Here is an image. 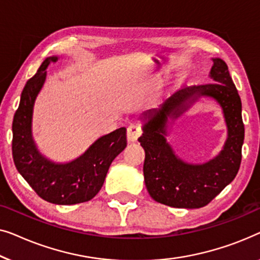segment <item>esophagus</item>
I'll use <instances>...</instances> for the list:
<instances>
[{"instance_id": "esophagus-1", "label": "esophagus", "mask_w": 260, "mask_h": 260, "mask_svg": "<svg viewBox=\"0 0 260 260\" xmlns=\"http://www.w3.org/2000/svg\"><path fill=\"white\" fill-rule=\"evenodd\" d=\"M141 135V129L137 123H132V125L127 128V140L128 142H135Z\"/></svg>"}]
</instances>
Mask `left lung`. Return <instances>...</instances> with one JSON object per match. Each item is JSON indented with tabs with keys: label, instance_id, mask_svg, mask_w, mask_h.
<instances>
[{
	"label": "left lung",
	"instance_id": "8db88e82",
	"mask_svg": "<svg viewBox=\"0 0 260 260\" xmlns=\"http://www.w3.org/2000/svg\"><path fill=\"white\" fill-rule=\"evenodd\" d=\"M211 83L179 90L158 109L141 113L145 149L144 178L149 196L155 202L178 208H199L214 199L238 173L244 144L241 100L229 73L228 64L212 57ZM202 98H212L224 115L228 137L221 152L205 163H188L181 159L167 137L175 119Z\"/></svg>",
	"mask_w": 260,
	"mask_h": 260
}]
</instances>
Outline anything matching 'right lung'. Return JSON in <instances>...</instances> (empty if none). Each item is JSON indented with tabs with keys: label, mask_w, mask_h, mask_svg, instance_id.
I'll list each match as a JSON object with an SVG mask.
<instances>
[{
	"label": "right lung",
	"mask_w": 260,
	"mask_h": 260,
	"mask_svg": "<svg viewBox=\"0 0 260 260\" xmlns=\"http://www.w3.org/2000/svg\"><path fill=\"white\" fill-rule=\"evenodd\" d=\"M60 57H47L22 90L13 120V158L19 173L43 200L74 205L88 202L100 191L112 161L126 148V128L98 138L69 161H54L40 151L32 135L35 101L45 86L47 68Z\"/></svg>",
	"instance_id": "obj_1"
}]
</instances>
